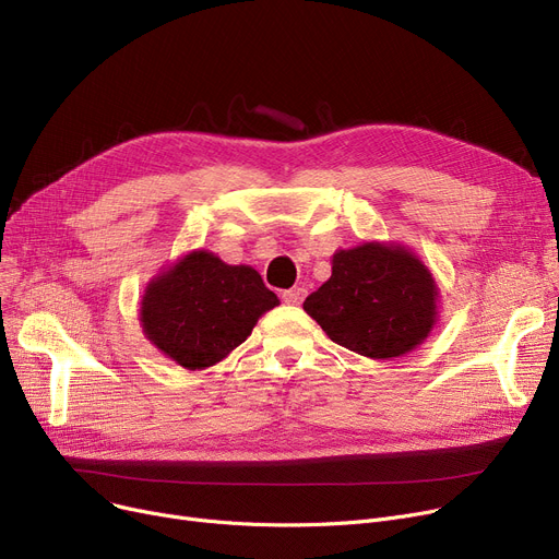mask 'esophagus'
<instances>
[{
	"label": "esophagus",
	"mask_w": 559,
	"mask_h": 559,
	"mask_svg": "<svg viewBox=\"0 0 559 559\" xmlns=\"http://www.w3.org/2000/svg\"><path fill=\"white\" fill-rule=\"evenodd\" d=\"M306 297V287H289L283 292V301L289 306H299Z\"/></svg>",
	"instance_id": "1"
}]
</instances>
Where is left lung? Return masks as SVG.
<instances>
[{
  "label": "left lung",
  "instance_id": "8db88e82",
  "mask_svg": "<svg viewBox=\"0 0 559 559\" xmlns=\"http://www.w3.org/2000/svg\"><path fill=\"white\" fill-rule=\"evenodd\" d=\"M435 299V281L417 255L367 242L333 255L331 278L304 301V310L335 344L385 360L428 337Z\"/></svg>",
  "mask_w": 559,
  "mask_h": 559
}]
</instances>
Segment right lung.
<instances>
[{
	"label": "right lung",
	"mask_w": 559,
	"mask_h": 559,
	"mask_svg": "<svg viewBox=\"0 0 559 559\" xmlns=\"http://www.w3.org/2000/svg\"><path fill=\"white\" fill-rule=\"evenodd\" d=\"M274 306L276 295L255 270L192 251L146 287L140 319L163 354L194 371L226 358Z\"/></svg>",
	"instance_id": "right-lung-1"
}]
</instances>
